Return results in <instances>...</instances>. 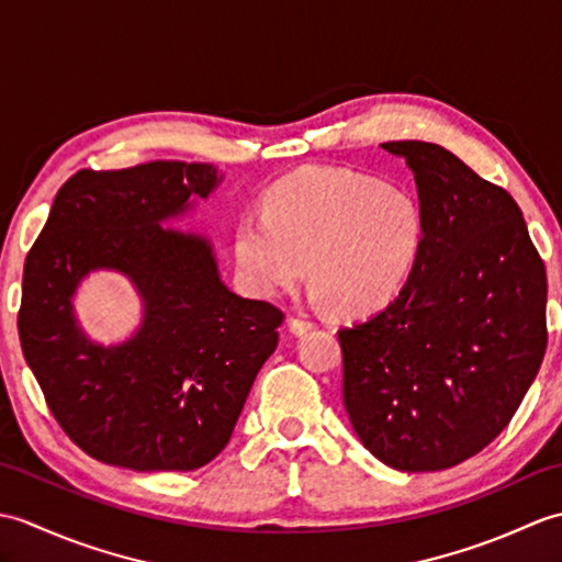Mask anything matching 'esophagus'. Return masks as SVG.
Wrapping results in <instances>:
<instances>
[{
    "label": "esophagus",
    "mask_w": 562,
    "mask_h": 562,
    "mask_svg": "<svg viewBox=\"0 0 562 562\" xmlns=\"http://www.w3.org/2000/svg\"><path fill=\"white\" fill-rule=\"evenodd\" d=\"M288 326H290V330L294 333V336H304V333H308L314 328V324L308 318H296V316H292L290 321H288Z\"/></svg>",
    "instance_id": "1"
}]
</instances>
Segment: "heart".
I'll return each instance as SVG.
<instances>
[{"instance_id":"obj_1","label":"heart","mask_w":562,"mask_h":562,"mask_svg":"<svg viewBox=\"0 0 562 562\" xmlns=\"http://www.w3.org/2000/svg\"><path fill=\"white\" fill-rule=\"evenodd\" d=\"M427 224L420 202L401 183L316 169L284 178L262 214L236 226L234 254L258 294L314 284L318 302L348 316L391 304L423 258Z\"/></svg>"}]
</instances>
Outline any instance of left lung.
Listing matches in <instances>:
<instances>
[{"mask_svg":"<svg viewBox=\"0 0 562 562\" xmlns=\"http://www.w3.org/2000/svg\"><path fill=\"white\" fill-rule=\"evenodd\" d=\"M415 176L423 258L384 312L340 328L342 403L391 469L445 471L509 425L546 355V268L521 210L432 142H384Z\"/></svg>","mask_w":562,"mask_h":562,"instance_id":"8db88e82","label":"left lung"}]
</instances>
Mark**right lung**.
I'll use <instances>...</instances> for the list:
<instances>
[{
	"mask_svg": "<svg viewBox=\"0 0 562 562\" xmlns=\"http://www.w3.org/2000/svg\"><path fill=\"white\" fill-rule=\"evenodd\" d=\"M212 164L149 161L81 169L57 190L23 266L21 350L59 427L97 461L133 471H195L229 441L284 314L220 278L205 236L161 222L205 200ZM127 273L146 304L133 339L103 349L70 296L91 269Z\"/></svg>",
	"mask_w": 562,
	"mask_h": 562,
	"instance_id": "right-lung-1",
	"label": "right lung"
}]
</instances>
